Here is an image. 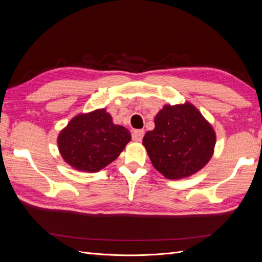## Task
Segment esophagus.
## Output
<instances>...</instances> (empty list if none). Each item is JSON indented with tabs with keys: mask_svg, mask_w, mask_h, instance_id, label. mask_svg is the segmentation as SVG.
<instances>
[{
	"mask_svg": "<svg viewBox=\"0 0 262 262\" xmlns=\"http://www.w3.org/2000/svg\"><path fill=\"white\" fill-rule=\"evenodd\" d=\"M143 136H144L143 130H136L132 132V140L134 142H141L142 139H143Z\"/></svg>",
	"mask_w": 262,
	"mask_h": 262,
	"instance_id": "esophagus-1",
	"label": "esophagus"
}]
</instances>
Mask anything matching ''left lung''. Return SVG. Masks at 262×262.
Masks as SVG:
<instances>
[{
  "label": "left lung",
  "instance_id": "left-lung-1",
  "mask_svg": "<svg viewBox=\"0 0 262 262\" xmlns=\"http://www.w3.org/2000/svg\"><path fill=\"white\" fill-rule=\"evenodd\" d=\"M143 145L154 168L171 180L194 175L214 153L216 134L211 123L191 102L165 105L154 118Z\"/></svg>",
  "mask_w": 262,
  "mask_h": 262
}]
</instances>
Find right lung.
Returning a JSON list of instances; mask_svg holds the SVG:
<instances>
[{"label":"right lung","instance_id":"obj_1","mask_svg":"<svg viewBox=\"0 0 262 262\" xmlns=\"http://www.w3.org/2000/svg\"><path fill=\"white\" fill-rule=\"evenodd\" d=\"M131 141L124 126L115 124L105 108L71 119L58 136L63 160L80 171L97 172L114 162Z\"/></svg>","mask_w":262,"mask_h":262}]
</instances>
